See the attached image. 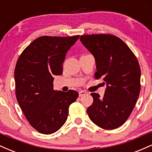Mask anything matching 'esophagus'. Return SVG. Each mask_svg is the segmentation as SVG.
<instances>
[{
	"instance_id": "34e87169",
	"label": "esophagus",
	"mask_w": 152,
	"mask_h": 152,
	"mask_svg": "<svg viewBox=\"0 0 152 152\" xmlns=\"http://www.w3.org/2000/svg\"><path fill=\"white\" fill-rule=\"evenodd\" d=\"M88 93H87V91H79V96H84L86 95V94H87Z\"/></svg>"
}]
</instances>
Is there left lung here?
Listing matches in <instances>:
<instances>
[{
	"label": "left lung",
	"mask_w": 152,
	"mask_h": 152,
	"mask_svg": "<svg viewBox=\"0 0 152 152\" xmlns=\"http://www.w3.org/2000/svg\"><path fill=\"white\" fill-rule=\"evenodd\" d=\"M80 40L95 58L94 77L102 78L107 86L103 99L99 94H91L94 102L87 113L98 126L114 129L128 119L139 98V64L129 47L114 35H83Z\"/></svg>",
	"instance_id": "1"
}]
</instances>
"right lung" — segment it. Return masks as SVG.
<instances>
[{
  "mask_svg": "<svg viewBox=\"0 0 152 152\" xmlns=\"http://www.w3.org/2000/svg\"><path fill=\"white\" fill-rule=\"evenodd\" d=\"M79 35L43 36L35 39L20 55L15 68V96L31 126L43 134L57 132L68 117L69 106L78 93L53 89V75L63 73L66 53Z\"/></svg>",
  "mask_w": 152,
  "mask_h": 152,
  "instance_id": "1",
  "label": "right lung"
}]
</instances>
